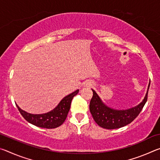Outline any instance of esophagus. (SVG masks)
Returning <instances> with one entry per match:
<instances>
[{"label": "esophagus", "mask_w": 160, "mask_h": 160, "mask_svg": "<svg viewBox=\"0 0 160 160\" xmlns=\"http://www.w3.org/2000/svg\"><path fill=\"white\" fill-rule=\"evenodd\" d=\"M86 87H90L92 85V82H87V83L85 85Z\"/></svg>", "instance_id": "1"}]
</instances>
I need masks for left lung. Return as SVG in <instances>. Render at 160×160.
<instances>
[{
    "instance_id": "obj_1",
    "label": "left lung",
    "mask_w": 160,
    "mask_h": 160,
    "mask_svg": "<svg viewBox=\"0 0 160 160\" xmlns=\"http://www.w3.org/2000/svg\"><path fill=\"white\" fill-rule=\"evenodd\" d=\"M149 83L144 99L138 105L126 110L113 109L107 107L94 90L93 96L90 103V111L95 122L103 128L116 129L131 123L139 115L148 100Z\"/></svg>"
}]
</instances>
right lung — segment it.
I'll list each match as a JSON object with an SVG mask.
<instances>
[{"instance_id":"1","label":"right lung","mask_w":160,"mask_h":160,"mask_svg":"<svg viewBox=\"0 0 160 160\" xmlns=\"http://www.w3.org/2000/svg\"><path fill=\"white\" fill-rule=\"evenodd\" d=\"M79 90L68 94L59 102L57 107L51 112L42 114H32L21 109L16 104L19 112L27 121L33 125L44 128H55L63 123L69 112L72 99L78 93Z\"/></svg>"}]
</instances>
